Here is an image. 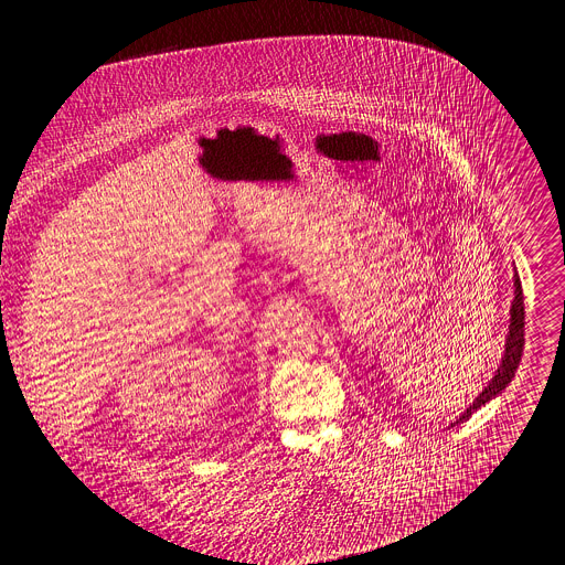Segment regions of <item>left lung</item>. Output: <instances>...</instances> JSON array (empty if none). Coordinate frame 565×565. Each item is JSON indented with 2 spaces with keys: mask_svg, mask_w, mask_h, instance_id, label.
I'll return each mask as SVG.
<instances>
[{
  "mask_svg": "<svg viewBox=\"0 0 565 565\" xmlns=\"http://www.w3.org/2000/svg\"><path fill=\"white\" fill-rule=\"evenodd\" d=\"M513 286H515V297L511 302V318H509V335H507V345H504V356H502V363L495 372V377L488 382V386L477 395V399L461 413L459 423L468 420L472 413L477 408H481L486 402H491L493 397H498L509 384L511 380L515 377V370H518V363L522 359V348H524V297H522V284H520V277L515 273L513 277Z\"/></svg>",
  "mask_w": 565,
  "mask_h": 565,
  "instance_id": "obj_1",
  "label": "left lung"
}]
</instances>
